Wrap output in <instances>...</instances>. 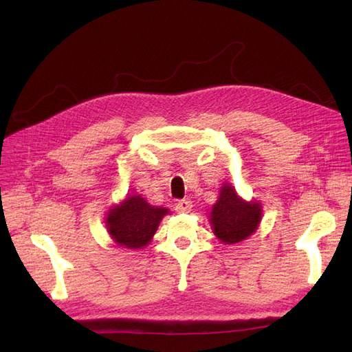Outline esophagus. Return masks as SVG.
I'll use <instances>...</instances> for the list:
<instances>
[{"mask_svg":"<svg viewBox=\"0 0 352 352\" xmlns=\"http://www.w3.org/2000/svg\"><path fill=\"white\" fill-rule=\"evenodd\" d=\"M190 208H192V201H189V199L177 201V204H176L177 212H188V211H190Z\"/></svg>","mask_w":352,"mask_h":352,"instance_id":"34e87169","label":"esophagus"}]
</instances>
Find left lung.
<instances>
[{"label": "left lung", "instance_id": "1", "mask_svg": "<svg viewBox=\"0 0 352 352\" xmlns=\"http://www.w3.org/2000/svg\"><path fill=\"white\" fill-rule=\"evenodd\" d=\"M261 206L257 201H243L233 186L225 184L219 199L211 208L210 223L223 243H238L251 236L261 221Z\"/></svg>", "mask_w": 352, "mask_h": 352}]
</instances>
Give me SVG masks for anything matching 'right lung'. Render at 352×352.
<instances>
[{
    "label": "right lung",
    "instance_id": "1",
    "mask_svg": "<svg viewBox=\"0 0 352 352\" xmlns=\"http://www.w3.org/2000/svg\"><path fill=\"white\" fill-rule=\"evenodd\" d=\"M166 214L167 208L150 206L141 195H131L107 212L105 225L117 245L138 250L150 243Z\"/></svg>",
    "mask_w": 352,
    "mask_h": 352
}]
</instances>
